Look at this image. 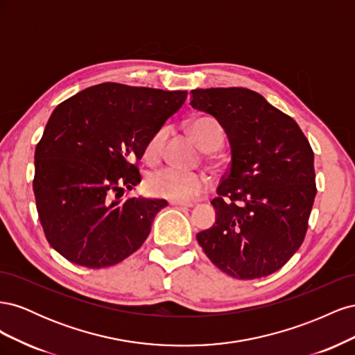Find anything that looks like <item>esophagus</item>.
I'll list each match as a JSON object with an SVG mask.
<instances>
[{"mask_svg":"<svg viewBox=\"0 0 355 355\" xmlns=\"http://www.w3.org/2000/svg\"><path fill=\"white\" fill-rule=\"evenodd\" d=\"M170 206H175V207H192V202H185V201H175L171 200L170 201Z\"/></svg>","mask_w":355,"mask_h":355,"instance_id":"esophagus-1","label":"esophagus"}]
</instances>
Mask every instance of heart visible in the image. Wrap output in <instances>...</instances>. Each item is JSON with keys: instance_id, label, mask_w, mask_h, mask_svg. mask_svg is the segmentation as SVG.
Wrapping results in <instances>:
<instances>
[{"instance_id": "1", "label": "heart", "mask_w": 355, "mask_h": 355, "mask_svg": "<svg viewBox=\"0 0 355 355\" xmlns=\"http://www.w3.org/2000/svg\"><path fill=\"white\" fill-rule=\"evenodd\" d=\"M189 132L194 136L198 146L206 153L218 149L223 142V130L220 124L210 116H198L191 120ZM168 136V128L166 125L159 127L158 130L149 139L145 155L149 161H155L164 151V145ZM145 187L149 194L163 197L175 201H189L209 187V178L200 171H185L175 167H164L153 171L146 178Z\"/></svg>"}]
</instances>
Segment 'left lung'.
<instances>
[{
    "label": "left lung",
    "mask_w": 355,
    "mask_h": 355,
    "mask_svg": "<svg viewBox=\"0 0 355 355\" xmlns=\"http://www.w3.org/2000/svg\"><path fill=\"white\" fill-rule=\"evenodd\" d=\"M191 106L218 120L231 164L211 200L213 227L197 234L204 253L239 280L270 275L302 244L317 194L314 153L292 116L249 89L191 90Z\"/></svg>",
    "instance_id": "left-lung-1"
}]
</instances>
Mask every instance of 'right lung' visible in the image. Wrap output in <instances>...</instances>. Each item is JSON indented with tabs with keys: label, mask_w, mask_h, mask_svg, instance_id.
<instances>
[{
	"label": "right lung",
	"mask_w": 355,
	"mask_h": 355,
	"mask_svg": "<svg viewBox=\"0 0 355 355\" xmlns=\"http://www.w3.org/2000/svg\"><path fill=\"white\" fill-rule=\"evenodd\" d=\"M187 94L103 83L56 106L35 148L34 194L46 239L65 259L105 268L144 244L167 201L123 192L141 182L132 161Z\"/></svg>",
	"instance_id": "add662e5"
}]
</instances>
